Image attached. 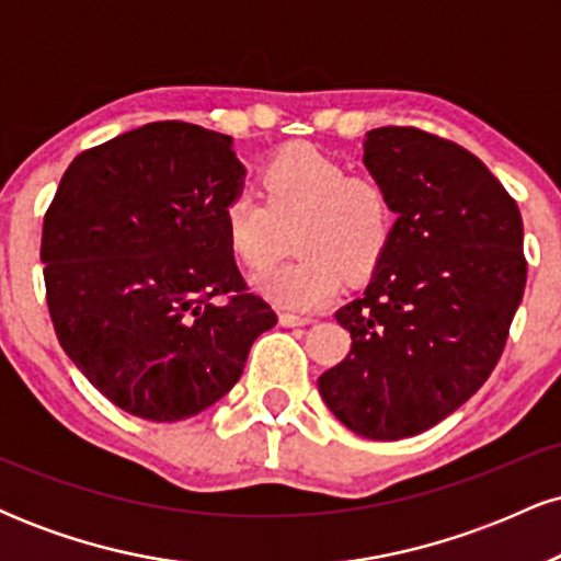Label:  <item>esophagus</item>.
<instances>
[{
  "label": "esophagus",
  "mask_w": 561,
  "mask_h": 561,
  "mask_svg": "<svg viewBox=\"0 0 561 561\" xmlns=\"http://www.w3.org/2000/svg\"><path fill=\"white\" fill-rule=\"evenodd\" d=\"M311 321H313V317H308V313H289V311L279 313L282 327H306V324H311Z\"/></svg>",
  "instance_id": "34e87169"
}]
</instances>
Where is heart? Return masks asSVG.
<instances>
[{
	"label": "heart",
	"mask_w": 561,
	"mask_h": 561,
	"mask_svg": "<svg viewBox=\"0 0 561 561\" xmlns=\"http://www.w3.org/2000/svg\"><path fill=\"white\" fill-rule=\"evenodd\" d=\"M263 203L234 192L221 208L229 253L242 266L272 263L295 229L298 261L250 276L261 298L287 311H313L364 282L388 253L396 210L375 179L351 176L345 163L313 147H287L261 173Z\"/></svg>",
	"instance_id": "b5f03b06"
}]
</instances>
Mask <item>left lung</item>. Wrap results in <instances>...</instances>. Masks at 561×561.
<instances>
[{"instance_id": "1", "label": "left lung", "mask_w": 561, "mask_h": 561, "mask_svg": "<svg viewBox=\"0 0 561 561\" xmlns=\"http://www.w3.org/2000/svg\"><path fill=\"white\" fill-rule=\"evenodd\" d=\"M364 165L396 231L362 298L334 319L345 362L319 377L327 409L371 440L420 435L491 377L523 302V216L480 158L411 126L366 131Z\"/></svg>"}]
</instances>
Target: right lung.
I'll return each instance as SVG.
<instances>
[{
    "label": "right lung",
    "instance_id": "add662e5",
    "mask_svg": "<svg viewBox=\"0 0 561 561\" xmlns=\"http://www.w3.org/2000/svg\"><path fill=\"white\" fill-rule=\"evenodd\" d=\"M244 173L231 137L182 121L121 134L62 173L42 231L49 317L70 362L128 414L179 422L221 401L276 324L224 240Z\"/></svg>",
    "mask_w": 561,
    "mask_h": 561
}]
</instances>
